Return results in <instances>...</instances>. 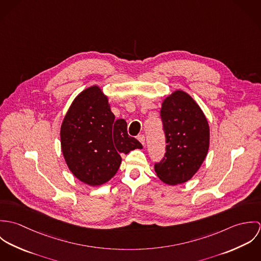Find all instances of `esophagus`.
I'll list each match as a JSON object with an SVG mask.
<instances>
[{
    "label": "esophagus",
    "mask_w": 261,
    "mask_h": 261,
    "mask_svg": "<svg viewBox=\"0 0 261 261\" xmlns=\"http://www.w3.org/2000/svg\"><path fill=\"white\" fill-rule=\"evenodd\" d=\"M138 140H139L143 145H145V143H146V137H145L144 135H139V136H138Z\"/></svg>",
    "instance_id": "obj_1"
}]
</instances>
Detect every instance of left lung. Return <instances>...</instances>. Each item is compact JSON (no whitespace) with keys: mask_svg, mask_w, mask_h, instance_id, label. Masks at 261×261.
I'll return each mask as SVG.
<instances>
[{"mask_svg":"<svg viewBox=\"0 0 261 261\" xmlns=\"http://www.w3.org/2000/svg\"><path fill=\"white\" fill-rule=\"evenodd\" d=\"M166 138L164 158L154 164L158 177L169 185L190 180L209 149V125L199 106L184 91L167 97L161 110Z\"/></svg>","mask_w":261,"mask_h":261,"instance_id":"8db88e82","label":"left lung"}]
</instances>
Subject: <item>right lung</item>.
I'll return each instance as SVG.
<instances>
[{
    "mask_svg": "<svg viewBox=\"0 0 261 261\" xmlns=\"http://www.w3.org/2000/svg\"><path fill=\"white\" fill-rule=\"evenodd\" d=\"M126 121L116 119L108 97L97 86L82 91L61 125V149L69 170L90 186L105 184L117 172L121 154L142 144L127 134Z\"/></svg>",
    "mask_w": 261,
    "mask_h": 261,
    "instance_id": "right-lung-1",
    "label": "right lung"
}]
</instances>
